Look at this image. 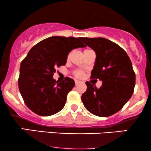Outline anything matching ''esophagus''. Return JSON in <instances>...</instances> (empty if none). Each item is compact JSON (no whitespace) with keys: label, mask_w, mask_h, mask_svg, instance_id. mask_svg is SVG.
<instances>
[{"label":"esophagus","mask_w":151,"mask_h":151,"mask_svg":"<svg viewBox=\"0 0 151 151\" xmlns=\"http://www.w3.org/2000/svg\"><path fill=\"white\" fill-rule=\"evenodd\" d=\"M74 81H75V84H79V83H80V81L77 80V79H76V80H74Z\"/></svg>","instance_id":"1"}]
</instances>
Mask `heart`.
I'll use <instances>...</instances> for the list:
<instances>
[{
	"label": "heart",
	"instance_id": "1",
	"mask_svg": "<svg viewBox=\"0 0 151 151\" xmlns=\"http://www.w3.org/2000/svg\"><path fill=\"white\" fill-rule=\"evenodd\" d=\"M89 50V49H86V50H84V51H86V50ZM70 56H71V52H70V54H69L68 56H67V59L70 58ZM74 75H75L77 77H81V76L83 75V72H81V71H76V72H74Z\"/></svg>",
	"mask_w": 151,
	"mask_h": 151
}]
</instances>
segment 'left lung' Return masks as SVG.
Listing matches in <instances>:
<instances>
[{
	"label": "left lung",
	"mask_w": 151,
	"mask_h": 151,
	"mask_svg": "<svg viewBox=\"0 0 151 151\" xmlns=\"http://www.w3.org/2000/svg\"><path fill=\"white\" fill-rule=\"evenodd\" d=\"M96 52L91 79L102 81L97 88L86 81V91L81 96L85 108L93 115L107 117L123 108L132 96L136 74L125 50L115 42L104 37H81Z\"/></svg>",
	"instance_id": "left-lung-1"
}]
</instances>
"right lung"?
<instances>
[{
  "instance_id": "add662e5",
  "label": "right lung",
  "mask_w": 151,
  "mask_h": 151,
  "mask_svg": "<svg viewBox=\"0 0 151 151\" xmlns=\"http://www.w3.org/2000/svg\"><path fill=\"white\" fill-rule=\"evenodd\" d=\"M81 37L53 36L32 47L21 62L18 87L25 104L39 116H48L61 111L67 96L74 86V81L65 77L53 79L57 67L65 65L69 52L84 47Z\"/></svg>"
}]
</instances>
